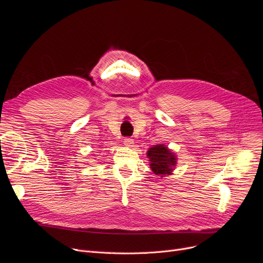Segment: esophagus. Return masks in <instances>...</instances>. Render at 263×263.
I'll list each match as a JSON object with an SVG mask.
<instances>
[{
	"instance_id": "34e87169",
	"label": "esophagus",
	"mask_w": 263,
	"mask_h": 263,
	"mask_svg": "<svg viewBox=\"0 0 263 263\" xmlns=\"http://www.w3.org/2000/svg\"><path fill=\"white\" fill-rule=\"evenodd\" d=\"M124 144L126 147H133L134 146V141L132 138H125Z\"/></svg>"
}]
</instances>
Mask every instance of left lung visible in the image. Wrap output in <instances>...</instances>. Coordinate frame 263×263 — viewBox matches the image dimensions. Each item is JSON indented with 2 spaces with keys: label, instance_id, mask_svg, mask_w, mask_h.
Returning <instances> with one entry per match:
<instances>
[{
  "label": "left lung",
  "instance_id": "8db88e82",
  "mask_svg": "<svg viewBox=\"0 0 263 263\" xmlns=\"http://www.w3.org/2000/svg\"><path fill=\"white\" fill-rule=\"evenodd\" d=\"M147 157L153 172L160 179L171 176L178 163L177 155L164 144H157L148 149Z\"/></svg>",
  "mask_w": 263,
  "mask_h": 263
}]
</instances>
